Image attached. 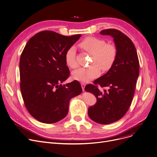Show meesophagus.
<instances>
[{"mask_svg":"<svg viewBox=\"0 0 157 157\" xmlns=\"http://www.w3.org/2000/svg\"><path fill=\"white\" fill-rule=\"evenodd\" d=\"M81 86H82V88L83 90L84 91V88H85V87H86V83H83V82H82L81 83Z\"/></svg>","mask_w":157,"mask_h":157,"instance_id":"esophagus-1","label":"esophagus"}]
</instances>
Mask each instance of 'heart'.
Wrapping results in <instances>:
<instances>
[{"instance_id":"1","label":"heart","mask_w":157,"mask_h":157,"mask_svg":"<svg viewBox=\"0 0 157 157\" xmlns=\"http://www.w3.org/2000/svg\"><path fill=\"white\" fill-rule=\"evenodd\" d=\"M83 50L92 55L91 65L89 67L80 68L72 72V78L80 82H87L97 77L100 68L109 70L113 65L117 56V48L112 43H106L104 40L96 37H87L79 44ZM65 62L71 68L78 67L76 51L74 46L69 48L65 53Z\"/></svg>"}]
</instances>
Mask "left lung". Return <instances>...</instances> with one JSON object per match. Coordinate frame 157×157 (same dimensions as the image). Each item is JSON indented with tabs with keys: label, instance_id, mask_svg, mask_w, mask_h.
Instances as JSON below:
<instances>
[{
	"label": "left lung",
	"instance_id": "8db88e82",
	"mask_svg": "<svg viewBox=\"0 0 157 157\" xmlns=\"http://www.w3.org/2000/svg\"><path fill=\"white\" fill-rule=\"evenodd\" d=\"M114 38L117 56L110 70L105 74L88 84L85 90L93 94L97 102L88 109L94 121L108 124L122 118L128 111L135 92L140 71L136 48L131 39L121 31L107 29L100 32ZM106 88L103 91L98 87Z\"/></svg>",
	"mask_w": 157,
	"mask_h": 157
}]
</instances>
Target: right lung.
Returning <instances> with one entry per match:
<instances>
[{"instance_id": "right-lung-1", "label": "right lung", "mask_w": 157, "mask_h": 157, "mask_svg": "<svg viewBox=\"0 0 157 157\" xmlns=\"http://www.w3.org/2000/svg\"><path fill=\"white\" fill-rule=\"evenodd\" d=\"M80 36L43 31L28 41L21 53L20 89L24 104L41 123L52 124L63 119L70 99L82 92L77 80L61 85L70 76L65 53Z\"/></svg>"}]
</instances>
